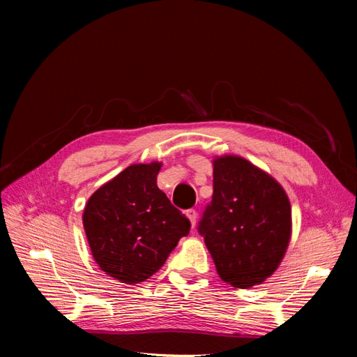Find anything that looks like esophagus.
Wrapping results in <instances>:
<instances>
[{
  "label": "esophagus",
  "mask_w": 357,
  "mask_h": 357,
  "mask_svg": "<svg viewBox=\"0 0 357 357\" xmlns=\"http://www.w3.org/2000/svg\"><path fill=\"white\" fill-rule=\"evenodd\" d=\"M186 215H188V218H189V220H190V225H192V228H195V225H197V220H198V213H197V210H193V208L188 210V211H186Z\"/></svg>",
  "instance_id": "34e87169"
}]
</instances>
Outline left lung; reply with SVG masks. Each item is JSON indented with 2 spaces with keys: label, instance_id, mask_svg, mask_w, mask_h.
I'll list each match as a JSON object with an SVG mask.
<instances>
[{
  "label": "left lung",
  "instance_id": "8db88e82",
  "mask_svg": "<svg viewBox=\"0 0 357 357\" xmlns=\"http://www.w3.org/2000/svg\"><path fill=\"white\" fill-rule=\"evenodd\" d=\"M213 188L198 231L219 277L236 289L262 284L282 264L291 236L286 190L236 155L213 159Z\"/></svg>",
  "mask_w": 357,
  "mask_h": 357
}]
</instances>
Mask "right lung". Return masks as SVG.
Wrapping results in <instances>:
<instances>
[{
	"label": "right lung",
	"instance_id": "obj_1",
	"mask_svg": "<svg viewBox=\"0 0 357 357\" xmlns=\"http://www.w3.org/2000/svg\"><path fill=\"white\" fill-rule=\"evenodd\" d=\"M162 162L132 164L86 202L83 228L95 262L121 283L146 282L165 264L190 222L158 185Z\"/></svg>",
	"mask_w": 357,
	"mask_h": 357
}]
</instances>
